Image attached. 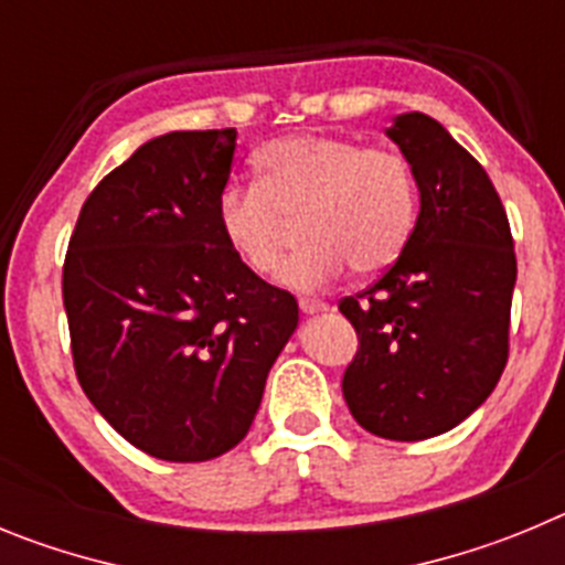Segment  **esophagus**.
<instances>
[{"instance_id":"34e87169","label":"esophagus","mask_w":565,"mask_h":565,"mask_svg":"<svg viewBox=\"0 0 565 565\" xmlns=\"http://www.w3.org/2000/svg\"><path fill=\"white\" fill-rule=\"evenodd\" d=\"M303 315H320V312H329V303L327 301H318V298H301L298 301Z\"/></svg>"}]
</instances>
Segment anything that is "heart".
<instances>
[{"label":"heart","instance_id":"b5f03b06","mask_svg":"<svg viewBox=\"0 0 565 565\" xmlns=\"http://www.w3.org/2000/svg\"><path fill=\"white\" fill-rule=\"evenodd\" d=\"M256 185H227L216 202L220 233L258 276L281 270L292 222L307 247L284 281L320 289L345 273H380L399 258L416 225L408 157L334 135H287L253 154Z\"/></svg>","mask_w":565,"mask_h":565}]
</instances>
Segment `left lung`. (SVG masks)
<instances>
[{
	"mask_svg": "<svg viewBox=\"0 0 565 565\" xmlns=\"http://www.w3.org/2000/svg\"><path fill=\"white\" fill-rule=\"evenodd\" d=\"M388 137L408 157L422 205L399 258L340 298L358 332L343 396L369 434L419 441L465 422L501 380L518 262L495 185L445 126L408 111Z\"/></svg>",
	"mask_w": 565,
	"mask_h": 565,
	"instance_id": "obj_1",
	"label": "left lung"
}]
</instances>
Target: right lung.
<instances>
[{"mask_svg": "<svg viewBox=\"0 0 565 565\" xmlns=\"http://www.w3.org/2000/svg\"><path fill=\"white\" fill-rule=\"evenodd\" d=\"M236 129L143 143L86 196L64 258L75 377L111 428L162 461L245 439L298 301L227 247L216 202Z\"/></svg>", "mask_w": 565, "mask_h": 565, "instance_id": "obj_1", "label": "right lung"}]
</instances>
